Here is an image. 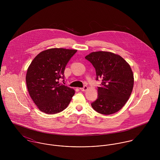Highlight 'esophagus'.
<instances>
[{
  "mask_svg": "<svg viewBox=\"0 0 160 160\" xmlns=\"http://www.w3.org/2000/svg\"><path fill=\"white\" fill-rule=\"evenodd\" d=\"M80 89H81L82 91H86L88 89V86H84L83 88H80Z\"/></svg>",
  "mask_w": 160,
  "mask_h": 160,
  "instance_id": "34e87169",
  "label": "esophagus"
}]
</instances>
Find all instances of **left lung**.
<instances>
[{
    "label": "left lung",
    "instance_id": "1",
    "mask_svg": "<svg viewBox=\"0 0 160 160\" xmlns=\"http://www.w3.org/2000/svg\"><path fill=\"white\" fill-rule=\"evenodd\" d=\"M85 58L95 69L98 87L97 99L92 107L101 114H113L121 110L132 91L134 75L130 65L119 55L108 52H95Z\"/></svg>",
    "mask_w": 160,
    "mask_h": 160
}]
</instances>
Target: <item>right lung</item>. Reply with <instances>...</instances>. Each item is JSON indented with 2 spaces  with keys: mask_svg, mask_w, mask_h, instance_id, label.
<instances>
[{
  "mask_svg": "<svg viewBox=\"0 0 160 160\" xmlns=\"http://www.w3.org/2000/svg\"><path fill=\"white\" fill-rule=\"evenodd\" d=\"M76 52L62 48L48 49L39 53L30 64L26 85L32 100L41 112L55 114L68 107L74 91L58 81L64 79L65 67Z\"/></svg>",
  "mask_w": 160,
  "mask_h": 160,
  "instance_id": "right-lung-1",
  "label": "right lung"
}]
</instances>
